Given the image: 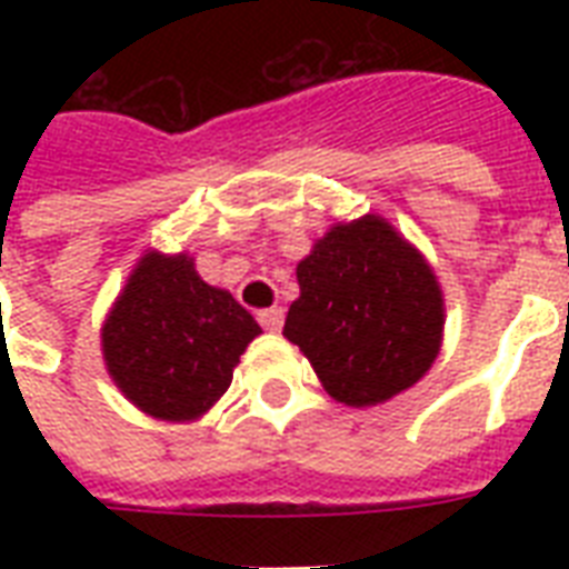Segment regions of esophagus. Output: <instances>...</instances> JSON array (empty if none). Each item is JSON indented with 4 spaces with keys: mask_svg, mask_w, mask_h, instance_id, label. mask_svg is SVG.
Wrapping results in <instances>:
<instances>
[{
    "mask_svg": "<svg viewBox=\"0 0 569 569\" xmlns=\"http://www.w3.org/2000/svg\"><path fill=\"white\" fill-rule=\"evenodd\" d=\"M257 319H259V325H262V328L271 330V333H277V330L283 328L286 312H283V307H268V310L259 312Z\"/></svg>",
    "mask_w": 569,
    "mask_h": 569,
    "instance_id": "34e87169",
    "label": "esophagus"
}]
</instances>
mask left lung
I'll return each instance as SVG.
<instances>
[{
	"instance_id": "1",
	"label": "left lung",
	"mask_w": 569,
	"mask_h": 569,
	"mask_svg": "<svg viewBox=\"0 0 569 569\" xmlns=\"http://www.w3.org/2000/svg\"><path fill=\"white\" fill-rule=\"evenodd\" d=\"M295 274L301 295L283 337L301 348L330 398L375 407L428 375L446 328L440 280L387 218L333 223Z\"/></svg>"
}]
</instances>
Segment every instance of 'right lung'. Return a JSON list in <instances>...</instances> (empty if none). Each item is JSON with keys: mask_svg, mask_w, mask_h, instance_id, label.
I'll list each match as a JSON object with an SVG mask.
<instances>
[{"mask_svg": "<svg viewBox=\"0 0 569 569\" xmlns=\"http://www.w3.org/2000/svg\"><path fill=\"white\" fill-rule=\"evenodd\" d=\"M262 333L194 257L147 250L106 312L102 360L114 387L162 422H197L230 389L244 348Z\"/></svg>", "mask_w": 569, "mask_h": 569, "instance_id": "add662e5", "label": "right lung"}]
</instances>
